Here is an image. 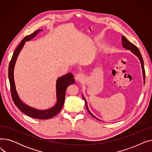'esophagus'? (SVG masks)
Masks as SVG:
<instances>
[{
	"instance_id": "esophagus-1",
	"label": "esophagus",
	"mask_w": 152,
	"mask_h": 152,
	"mask_svg": "<svg viewBox=\"0 0 152 152\" xmlns=\"http://www.w3.org/2000/svg\"><path fill=\"white\" fill-rule=\"evenodd\" d=\"M75 79L78 82H80V83H82L83 81H84V75H83L82 73H78L75 76Z\"/></svg>"
}]
</instances>
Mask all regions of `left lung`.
Segmentation results:
<instances>
[{
  "label": "left lung",
  "instance_id": "left-lung-1",
  "mask_svg": "<svg viewBox=\"0 0 152 152\" xmlns=\"http://www.w3.org/2000/svg\"><path fill=\"white\" fill-rule=\"evenodd\" d=\"M121 40H122V45L123 47H124L126 49H127V50H130L134 55H135L137 56V57H138V58L139 59L140 61V63H141V67H142V73H143V81H144V83H145V69H144V65H143V58H142V55L139 50L138 48L135 46L134 44H133L132 43H131L130 41H129L128 40H127L124 36H122L121 37ZM83 99L85 101V103H86V108H87V110L88 111V112L89 113V114L92 116L94 118H96L97 119H99L98 118H97L96 117H95L94 115H93L91 113V111L89 110V108L88 107H87V101L85 99V98L84 97L83 95ZM99 120H100V119H99Z\"/></svg>",
  "mask_w": 152,
  "mask_h": 152
}]
</instances>
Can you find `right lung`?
<instances>
[{"instance_id": "add662e5", "label": "right lung", "mask_w": 152, "mask_h": 152, "mask_svg": "<svg viewBox=\"0 0 152 152\" xmlns=\"http://www.w3.org/2000/svg\"><path fill=\"white\" fill-rule=\"evenodd\" d=\"M42 29H38L35 31L33 34L26 36L22 39L20 44L18 45L17 49L13 52L12 58L10 60L9 66V79L10 85V91L12 94V98L15 103V105L17 106L23 113L25 115L33 118L39 119H50L57 115L61 110L63 105L64 104L65 99V94L67 87L75 83V79L73 78V75L72 73H68L60 77H58L57 83H56V89H57V101L55 106L52 108L45 110H39L36 108H32L25 103H24L20 99L18 93L16 91V87L14 81L13 71L14 67L16 63V60L17 59L18 56L25 44L26 41H29L31 39L34 38L39 31H41Z\"/></svg>"}]
</instances>
